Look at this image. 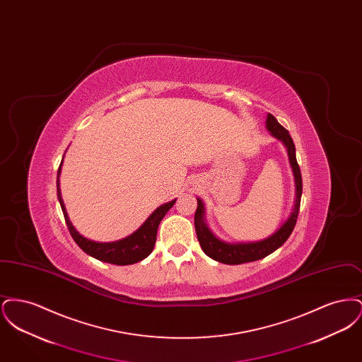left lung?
I'll use <instances>...</instances> for the list:
<instances>
[{
    "mask_svg": "<svg viewBox=\"0 0 362 362\" xmlns=\"http://www.w3.org/2000/svg\"><path fill=\"white\" fill-rule=\"evenodd\" d=\"M266 129L270 132L273 137L284 144L288 152V158H289V164H291L293 177H294V201H293L292 210L289 216L284 220V223L279 225L270 236L262 240L225 241L217 238L213 233V230L209 228L206 221V207L204 201L198 197L197 198L198 206L194 217L197 238L201 244L202 251L206 254L207 257L220 263L241 264V263L255 262L259 259L266 258L289 239L293 228L296 225L301 194H303V180H301L300 167L296 160V148L289 132L285 127H282L272 114H267Z\"/></svg>",
    "mask_w": 362,
    "mask_h": 362,
    "instance_id": "obj_1",
    "label": "left lung"
}]
</instances>
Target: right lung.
<instances>
[{
  "instance_id": "right-lung-1",
  "label": "right lung",
  "mask_w": 362,
  "mask_h": 362,
  "mask_svg": "<svg viewBox=\"0 0 362 362\" xmlns=\"http://www.w3.org/2000/svg\"><path fill=\"white\" fill-rule=\"evenodd\" d=\"M64 157H65V155H64ZM64 157H62V161L59 164L58 173H57V195H58V201H59V205H61V209L64 211V217H65V221H66V225L69 228L70 235H71L73 240L76 241L77 245L89 257H93V258L105 262V263L126 266V264H134L137 262L148 258L151 255V252L153 251V248H155L157 228L161 223V220L164 218V216L167 214V211L176 202V198L155 209L151 213V216L142 223V225L138 229H136L133 233H130L129 236H126L123 239L107 241V243L86 239L83 235H80V232H77V229L71 224L68 211H66V207L64 204V199H62V195H61L59 175L62 171Z\"/></svg>"
}]
</instances>
